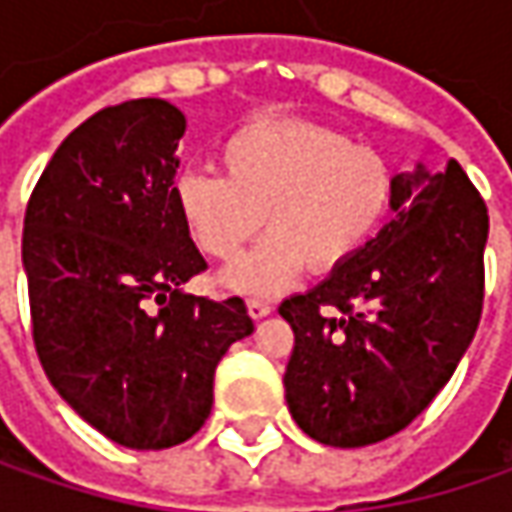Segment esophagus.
Masks as SVG:
<instances>
[{
    "instance_id": "1",
    "label": "esophagus",
    "mask_w": 512,
    "mask_h": 512,
    "mask_svg": "<svg viewBox=\"0 0 512 512\" xmlns=\"http://www.w3.org/2000/svg\"><path fill=\"white\" fill-rule=\"evenodd\" d=\"M270 310H273V305L265 302V299H247V313H250L253 319H262Z\"/></svg>"
}]
</instances>
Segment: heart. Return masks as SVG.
I'll return each mask as SVG.
<instances>
[{
	"label": "heart",
	"mask_w": 512,
	"mask_h": 512,
	"mask_svg": "<svg viewBox=\"0 0 512 512\" xmlns=\"http://www.w3.org/2000/svg\"><path fill=\"white\" fill-rule=\"evenodd\" d=\"M225 176L185 170L176 207L193 242L230 262L267 222L262 245L227 270L239 290H276L302 267L330 273L350 262L387 219L396 170L382 150L310 119L267 116L219 145Z\"/></svg>",
	"instance_id": "obj_1"
}]
</instances>
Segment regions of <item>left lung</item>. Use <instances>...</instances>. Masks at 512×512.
<instances>
[{
  "instance_id": "8db88e82",
  "label": "left lung",
  "mask_w": 512,
  "mask_h": 512,
  "mask_svg": "<svg viewBox=\"0 0 512 512\" xmlns=\"http://www.w3.org/2000/svg\"><path fill=\"white\" fill-rule=\"evenodd\" d=\"M396 216L325 282L290 296V416L310 439L364 447L436 399L484 305L487 205L456 159L396 176Z\"/></svg>"
}]
</instances>
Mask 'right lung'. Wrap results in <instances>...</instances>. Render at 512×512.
Returning a JSON list of instances; mask_svg holds the SVG:
<instances>
[{
	"mask_svg": "<svg viewBox=\"0 0 512 512\" xmlns=\"http://www.w3.org/2000/svg\"><path fill=\"white\" fill-rule=\"evenodd\" d=\"M185 116L165 99L93 113L25 210L22 262L39 362L110 442L162 450L210 416L213 373L253 333L245 302L182 293L205 273L176 207Z\"/></svg>",
	"mask_w": 512,
	"mask_h": 512,
	"instance_id": "right-lung-1",
	"label": "right lung"
}]
</instances>
